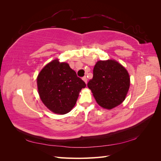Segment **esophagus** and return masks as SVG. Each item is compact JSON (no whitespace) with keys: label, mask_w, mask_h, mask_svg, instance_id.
Listing matches in <instances>:
<instances>
[{"label":"esophagus","mask_w":161,"mask_h":161,"mask_svg":"<svg viewBox=\"0 0 161 161\" xmlns=\"http://www.w3.org/2000/svg\"><path fill=\"white\" fill-rule=\"evenodd\" d=\"M82 80H83L85 81V83L86 84V82H87V78H86V76H85L82 77Z\"/></svg>","instance_id":"1"}]
</instances>
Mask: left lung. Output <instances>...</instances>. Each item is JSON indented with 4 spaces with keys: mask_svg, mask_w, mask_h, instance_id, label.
Masks as SVG:
<instances>
[{
    "mask_svg": "<svg viewBox=\"0 0 161 161\" xmlns=\"http://www.w3.org/2000/svg\"><path fill=\"white\" fill-rule=\"evenodd\" d=\"M128 71L113 60L98 61L87 86L101 107L111 109L124 101L130 88Z\"/></svg>",
    "mask_w": 161,
    "mask_h": 161,
    "instance_id": "left-lung-1",
    "label": "left lung"
}]
</instances>
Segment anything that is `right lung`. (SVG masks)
Instances as JSON below:
<instances>
[{
    "mask_svg": "<svg viewBox=\"0 0 161 161\" xmlns=\"http://www.w3.org/2000/svg\"><path fill=\"white\" fill-rule=\"evenodd\" d=\"M40 99L50 111L65 114L76 104L85 82L66 62H50L41 70L37 79Z\"/></svg>",
    "mask_w": 161,
    "mask_h": 161,
    "instance_id": "add662e5",
    "label": "right lung"
}]
</instances>
